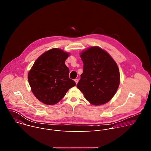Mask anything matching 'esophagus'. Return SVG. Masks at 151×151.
<instances>
[{
    "label": "esophagus",
    "instance_id": "esophagus-1",
    "mask_svg": "<svg viewBox=\"0 0 151 151\" xmlns=\"http://www.w3.org/2000/svg\"><path fill=\"white\" fill-rule=\"evenodd\" d=\"M78 81H79V79H75V82H76V84L78 83Z\"/></svg>",
    "mask_w": 151,
    "mask_h": 151
}]
</instances>
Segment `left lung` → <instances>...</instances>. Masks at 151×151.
<instances>
[{
	"instance_id": "8db88e82",
	"label": "left lung",
	"mask_w": 151,
	"mask_h": 151,
	"mask_svg": "<svg viewBox=\"0 0 151 151\" xmlns=\"http://www.w3.org/2000/svg\"><path fill=\"white\" fill-rule=\"evenodd\" d=\"M83 73L77 88L93 105L106 103L115 94L120 82L119 68L112 57L99 47L81 53Z\"/></svg>"
}]
</instances>
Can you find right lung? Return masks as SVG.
I'll return each instance as SVG.
<instances>
[{
    "instance_id": "1",
    "label": "right lung",
    "mask_w": 151,
    "mask_h": 151,
    "mask_svg": "<svg viewBox=\"0 0 151 151\" xmlns=\"http://www.w3.org/2000/svg\"><path fill=\"white\" fill-rule=\"evenodd\" d=\"M68 52L59 48L50 50L39 57L28 73V81L35 96L43 103H58L67 91L76 85L69 78L65 61Z\"/></svg>"
}]
</instances>
